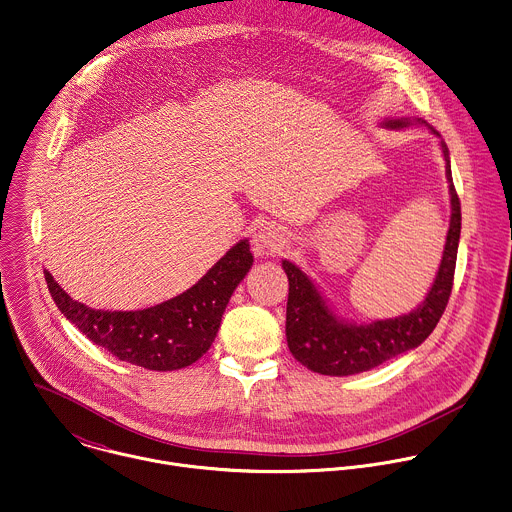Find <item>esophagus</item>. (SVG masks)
<instances>
[{
    "label": "esophagus",
    "mask_w": 512,
    "mask_h": 512,
    "mask_svg": "<svg viewBox=\"0 0 512 512\" xmlns=\"http://www.w3.org/2000/svg\"><path fill=\"white\" fill-rule=\"evenodd\" d=\"M285 243H287L285 233L275 225H267V227H261L259 233H255L253 251L257 255H273V253H279Z\"/></svg>",
    "instance_id": "34e87169"
}]
</instances>
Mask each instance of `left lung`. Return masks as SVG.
<instances>
[{"mask_svg": "<svg viewBox=\"0 0 512 512\" xmlns=\"http://www.w3.org/2000/svg\"><path fill=\"white\" fill-rule=\"evenodd\" d=\"M421 123L427 125V121L419 117H401L385 119L381 125L389 129H403ZM429 129L439 135V131L433 127ZM441 149L447 163L445 169L451 195V223L435 283L429 289L425 301L409 315L371 321L365 325L343 321L329 309L313 281L295 263L283 261V271L289 279L285 325L287 345L303 367L311 369L313 373L331 377H347L371 371L385 361L419 347L437 327L451 297L461 239V201L453 185L449 147L443 139Z\"/></svg>", "mask_w": 512, "mask_h": 512, "instance_id": "obj_1", "label": "left lung"}]
</instances>
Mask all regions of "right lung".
Here are the masks:
<instances>
[{"mask_svg": "<svg viewBox=\"0 0 512 512\" xmlns=\"http://www.w3.org/2000/svg\"><path fill=\"white\" fill-rule=\"evenodd\" d=\"M251 265L249 241L241 239L191 289L141 311L91 309L73 301L49 271L43 273L57 309L89 341L119 361L149 371H175L209 351L225 307Z\"/></svg>", "mask_w": 512, "mask_h": 512, "instance_id": "1", "label": "right lung"}]
</instances>
